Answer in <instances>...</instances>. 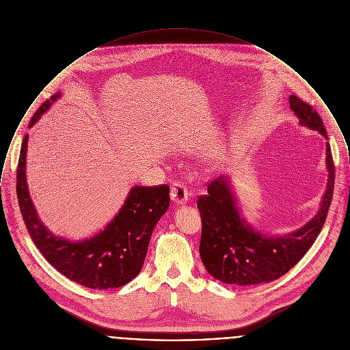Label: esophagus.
<instances>
[{"label":"esophagus","instance_id":"esophagus-1","mask_svg":"<svg viewBox=\"0 0 350 350\" xmlns=\"http://www.w3.org/2000/svg\"><path fill=\"white\" fill-rule=\"evenodd\" d=\"M170 198L178 206L187 204V202L189 199V191L187 189V187L183 183H174L172 187V191H170Z\"/></svg>","mask_w":350,"mask_h":350}]
</instances>
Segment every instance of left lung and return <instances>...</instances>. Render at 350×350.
Masks as SVG:
<instances>
[{"mask_svg": "<svg viewBox=\"0 0 350 350\" xmlns=\"http://www.w3.org/2000/svg\"><path fill=\"white\" fill-rule=\"evenodd\" d=\"M289 107L300 126L327 139L323 122L311 105L291 94ZM326 167L327 185L317 215L303 227L284 235L262 234L245 220L228 177L220 176L211 181L208 193L198 200L203 224L199 252L211 276L226 284L250 286L280 279L291 271L319 235L333 199L334 163L329 143Z\"/></svg>", "mask_w": 350, "mask_h": 350, "instance_id": "8db88e82", "label": "left lung"}]
</instances>
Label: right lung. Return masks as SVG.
Listing matches in <instances>:
<instances>
[{
    "instance_id": "obj_1",
    "label": "right lung",
    "mask_w": 350,
    "mask_h": 350,
    "mask_svg": "<svg viewBox=\"0 0 350 350\" xmlns=\"http://www.w3.org/2000/svg\"><path fill=\"white\" fill-rule=\"evenodd\" d=\"M61 94L51 96L36 111L29 129ZM28 134L21 143L16 191L27 230L43 257L68 279L92 289L119 288L137 278L152 230L169 208V187H133L123 207L103 231L81 241L65 239L42 223L31 200L25 176Z\"/></svg>"
}]
</instances>
